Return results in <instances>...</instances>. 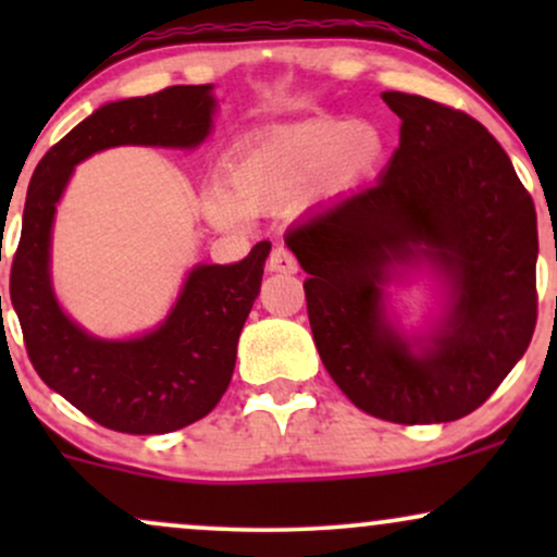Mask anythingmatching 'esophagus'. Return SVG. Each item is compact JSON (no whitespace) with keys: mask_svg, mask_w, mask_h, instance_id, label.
<instances>
[{"mask_svg":"<svg viewBox=\"0 0 557 557\" xmlns=\"http://www.w3.org/2000/svg\"><path fill=\"white\" fill-rule=\"evenodd\" d=\"M267 270L293 274V272H298V261L290 251H287L285 246H274L270 259H267Z\"/></svg>","mask_w":557,"mask_h":557,"instance_id":"obj_1","label":"esophagus"}]
</instances>
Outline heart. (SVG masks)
Masks as SVG:
<instances>
[{"instance_id": "b5f03b06", "label": "heart", "mask_w": 557, "mask_h": 557, "mask_svg": "<svg viewBox=\"0 0 557 557\" xmlns=\"http://www.w3.org/2000/svg\"><path fill=\"white\" fill-rule=\"evenodd\" d=\"M382 154V133L369 123L309 120L272 127L230 151L225 190L203 196V212L216 227H238L248 212H272L293 203L332 162L361 170Z\"/></svg>"}]
</instances>
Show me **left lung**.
Segmentation results:
<instances>
[{
  "label": "left lung",
  "instance_id": "left-lung-1",
  "mask_svg": "<svg viewBox=\"0 0 557 557\" xmlns=\"http://www.w3.org/2000/svg\"><path fill=\"white\" fill-rule=\"evenodd\" d=\"M400 146L380 183L285 235L309 272L306 309L324 369L363 413L440 424L500 387L536 324V212L479 120L385 91ZM424 256L451 277V311L421 355L384 319L381 287Z\"/></svg>",
  "mask_w": 557,
  "mask_h": 557
}]
</instances>
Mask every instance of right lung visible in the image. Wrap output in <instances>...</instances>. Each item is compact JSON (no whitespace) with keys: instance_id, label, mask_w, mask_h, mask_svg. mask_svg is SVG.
Segmentation results:
<instances>
[{"instance_id":"add662e5","label":"right lung","mask_w":557,"mask_h":557,"mask_svg":"<svg viewBox=\"0 0 557 557\" xmlns=\"http://www.w3.org/2000/svg\"><path fill=\"white\" fill-rule=\"evenodd\" d=\"M212 86H170L104 104L44 154L30 177L12 257L10 298L34 369L107 430L164 434L203 419L233 380L238 337L259 296L270 240L238 264L188 274L164 324L138 341L86 335L57 306L49 283V235L70 172L94 151L123 144L198 146L212 127Z\"/></svg>"}]
</instances>
